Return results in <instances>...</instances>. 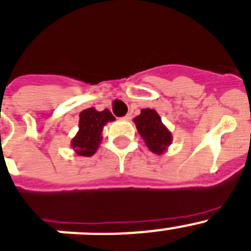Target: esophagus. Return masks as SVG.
Wrapping results in <instances>:
<instances>
[{"instance_id":"obj_1","label":"esophagus","mask_w":251,"mask_h":251,"mask_svg":"<svg viewBox=\"0 0 251 251\" xmlns=\"http://www.w3.org/2000/svg\"><path fill=\"white\" fill-rule=\"evenodd\" d=\"M123 119H124V121H130V119H132V114H130V113H128V114L126 115Z\"/></svg>"}]
</instances>
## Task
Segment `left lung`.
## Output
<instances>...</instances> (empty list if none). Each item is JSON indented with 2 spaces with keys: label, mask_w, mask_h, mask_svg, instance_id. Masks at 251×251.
Masks as SVG:
<instances>
[{
  "label": "left lung",
  "mask_w": 251,
  "mask_h": 251,
  "mask_svg": "<svg viewBox=\"0 0 251 251\" xmlns=\"http://www.w3.org/2000/svg\"><path fill=\"white\" fill-rule=\"evenodd\" d=\"M139 136L145 141L151 152L156 154H163L172 143V134L162 123V119L154 109L145 108L141 114L133 119Z\"/></svg>",
  "instance_id": "left-lung-1"
}]
</instances>
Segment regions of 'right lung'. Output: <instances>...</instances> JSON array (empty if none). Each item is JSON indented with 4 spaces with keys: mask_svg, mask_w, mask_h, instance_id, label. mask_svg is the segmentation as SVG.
<instances>
[{
    "mask_svg": "<svg viewBox=\"0 0 251 251\" xmlns=\"http://www.w3.org/2000/svg\"><path fill=\"white\" fill-rule=\"evenodd\" d=\"M115 121L108 109L98 112L95 108L84 109L79 114V130L72 139V148L77 156H93L101 143V133L106 123Z\"/></svg>",
    "mask_w": 251,
    "mask_h": 251,
    "instance_id": "1",
    "label": "right lung"
}]
</instances>
